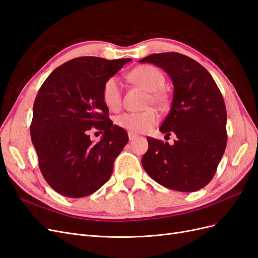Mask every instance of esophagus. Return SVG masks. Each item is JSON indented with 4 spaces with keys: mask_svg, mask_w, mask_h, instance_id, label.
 Returning <instances> with one entry per match:
<instances>
[{
    "mask_svg": "<svg viewBox=\"0 0 258 258\" xmlns=\"http://www.w3.org/2000/svg\"><path fill=\"white\" fill-rule=\"evenodd\" d=\"M128 137H129V140L130 141H134L135 139H137V135H135V134H132V132H128Z\"/></svg>",
    "mask_w": 258,
    "mask_h": 258,
    "instance_id": "1",
    "label": "esophagus"
}]
</instances>
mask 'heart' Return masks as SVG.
<instances>
[{"label":"heart","mask_w":258,"mask_h":258,"mask_svg":"<svg viewBox=\"0 0 258 258\" xmlns=\"http://www.w3.org/2000/svg\"><path fill=\"white\" fill-rule=\"evenodd\" d=\"M129 80L148 91L147 105H163L166 103V95L162 88L165 86V76L157 68L153 66H140L128 74ZM104 104L112 111H117L121 105L122 92L119 80L116 76L108 77L102 88ZM158 121V114L153 108L141 113H123L116 117L115 122L121 129L132 134H142L151 130Z\"/></svg>","instance_id":"b5f03b06"}]
</instances>
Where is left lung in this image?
Wrapping results in <instances>:
<instances>
[{
  "instance_id": "1",
  "label": "left lung",
  "mask_w": 258,
  "mask_h": 258,
  "mask_svg": "<svg viewBox=\"0 0 258 258\" xmlns=\"http://www.w3.org/2000/svg\"><path fill=\"white\" fill-rule=\"evenodd\" d=\"M140 62L157 66L172 81V105L159 130L176 136L173 145L148 137L142 166L167 188L199 190L213 178L227 142L222 93L207 70L185 54L153 53Z\"/></svg>"
}]
</instances>
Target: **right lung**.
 Returning a JSON list of instances; mask_svg holds the SVG:
<instances>
[{
	"instance_id": "obj_1",
	"label": "right lung",
	"mask_w": 258,
	"mask_h": 258,
	"mask_svg": "<svg viewBox=\"0 0 258 258\" xmlns=\"http://www.w3.org/2000/svg\"><path fill=\"white\" fill-rule=\"evenodd\" d=\"M130 61L75 58L53 70L38 90L31 140L44 178L62 196L86 197L111 177L114 160L129 139L107 117L102 88ZM92 126L104 132L96 145L88 135Z\"/></svg>"
}]
</instances>
